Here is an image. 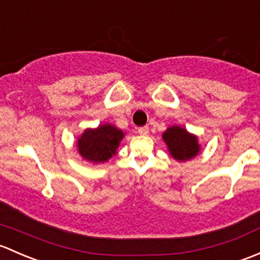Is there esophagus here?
I'll list each match as a JSON object with an SVG mask.
<instances>
[{
    "mask_svg": "<svg viewBox=\"0 0 260 260\" xmlns=\"http://www.w3.org/2000/svg\"><path fill=\"white\" fill-rule=\"evenodd\" d=\"M138 133L140 134V135H148V134H149V127H148V126L139 127V129H138Z\"/></svg>",
    "mask_w": 260,
    "mask_h": 260,
    "instance_id": "34e87169",
    "label": "esophagus"
}]
</instances>
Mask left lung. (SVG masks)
Wrapping results in <instances>:
<instances>
[{"instance_id":"8db88e82","label":"left lung","mask_w":260,"mask_h":260,"mask_svg":"<svg viewBox=\"0 0 260 260\" xmlns=\"http://www.w3.org/2000/svg\"><path fill=\"white\" fill-rule=\"evenodd\" d=\"M161 136L164 143L167 144L168 151L176 161L184 162L194 159L202 149L198 136L189 133L180 125L169 126Z\"/></svg>"}]
</instances>
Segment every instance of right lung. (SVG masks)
<instances>
[{"instance_id": "obj_1", "label": "right lung", "mask_w": 260, "mask_h": 260, "mask_svg": "<svg viewBox=\"0 0 260 260\" xmlns=\"http://www.w3.org/2000/svg\"><path fill=\"white\" fill-rule=\"evenodd\" d=\"M124 136V131L109 122L93 129L87 127L77 139V152L87 162L104 164L116 155V150Z\"/></svg>"}]
</instances>
